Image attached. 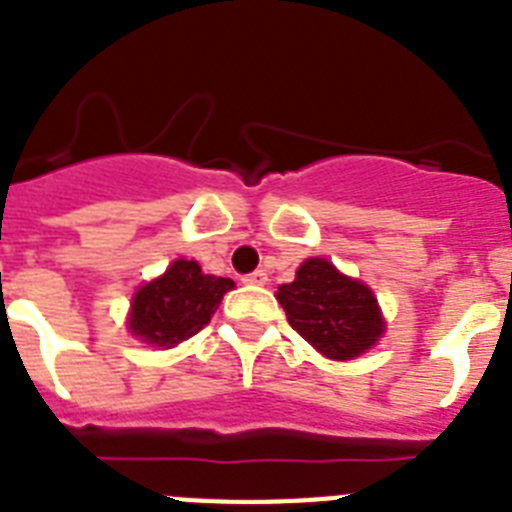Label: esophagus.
Segmentation results:
<instances>
[{"mask_svg": "<svg viewBox=\"0 0 512 512\" xmlns=\"http://www.w3.org/2000/svg\"><path fill=\"white\" fill-rule=\"evenodd\" d=\"M242 281L249 283V286H265V283H268V273H265V270H252V273H247Z\"/></svg>", "mask_w": 512, "mask_h": 512, "instance_id": "esophagus-1", "label": "esophagus"}]
</instances>
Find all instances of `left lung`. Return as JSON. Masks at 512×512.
<instances>
[{
  "label": "left lung",
  "mask_w": 512,
  "mask_h": 512,
  "mask_svg": "<svg viewBox=\"0 0 512 512\" xmlns=\"http://www.w3.org/2000/svg\"><path fill=\"white\" fill-rule=\"evenodd\" d=\"M276 299L291 328L328 359H354L372 349L385 328L372 291L322 257H309Z\"/></svg>",
  "instance_id": "8db88e82"
}]
</instances>
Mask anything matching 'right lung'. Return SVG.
Returning a JSON list of instances; mask_svg holds the SVG:
<instances>
[{"label": "right lung", "mask_w": 512, "mask_h": 512, "mask_svg": "<svg viewBox=\"0 0 512 512\" xmlns=\"http://www.w3.org/2000/svg\"><path fill=\"white\" fill-rule=\"evenodd\" d=\"M229 289H234L231 278L205 276L195 260H176L135 294L130 330L145 343L171 349L208 325Z\"/></svg>", "instance_id": "obj_1"}]
</instances>
